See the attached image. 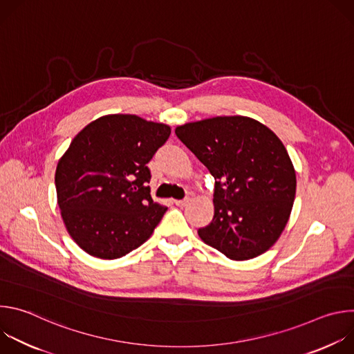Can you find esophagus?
I'll return each instance as SVG.
<instances>
[{
	"mask_svg": "<svg viewBox=\"0 0 354 354\" xmlns=\"http://www.w3.org/2000/svg\"><path fill=\"white\" fill-rule=\"evenodd\" d=\"M174 203H175L176 206H179V207H185V206L189 203V198L186 197V198H183V200H174Z\"/></svg>",
	"mask_w": 354,
	"mask_h": 354,
	"instance_id": "34e87169",
	"label": "esophagus"
}]
</instances>
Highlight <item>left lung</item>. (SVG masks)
<instances>
[{
  "mask_svg": "<svg viewBox=\"0 0 354 354\" xmlns=\"http://www.w3.org/2000/svg\"><path fill=\"white\" fill-rule=\"evenodd\" d=\"M178 138L214 176V217L197 234L232 261L266 252L281 235L295 197V171L280 138L246 116L178 126Z\"/></svg>",
  "mask_w": 354,
  "mask_h": 354,
  "instance_id": "left-lung-1",
  "label": "left lung"
}]
</instances>
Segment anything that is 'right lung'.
<instances>
[{
	"mask_svg": "<svg viewBox=\"0 0 354 354\" xmlns=\"http://www.w3.org/2000/svg\"><path fill=\"white\" fill-rule=\"evenodd\" d=\"M171 127L136 115H106L71 141L56 169L66 228L86 254L118 259L142 245L168 207L153 200L147 164Z\"/></svg>",
	"mask_w": 354,
	"mask_h": 354,
	"instance_id": "right-lung-1",
	"label": "right lung"
}]
</instances>
